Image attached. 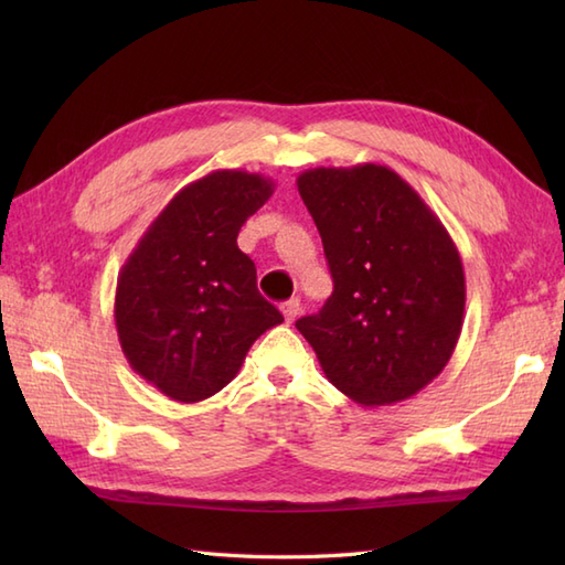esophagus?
<instances>
[{
    "mask_svg": "<svg viewBox=\"0 0 565 565\" xmlns=\"http://www.w3.org/2000/svg\"><path fill=\"white\" fill-rule=\"evenodd\" d=\"M298 310H301V301H298V298H291V301L281 303V313L286 318V322H294L296 316H298Z\"/></svg>",
    "mask_w": 565,
    "mask_h": 565,
    "instance_id": "esophagus-1",
    "label": "esophagus"
}]
</instances>
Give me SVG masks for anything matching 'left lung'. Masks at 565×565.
<instances>
[{"label":"left lung","instance_id":"8db88e82","mask_svg":"<svg viewBox=\"0 0 565 565\" xmlns=\"http://www.w3.org/2000/svg\"><path fill=\"white\" fill-rule=\"evenodd\" d=\"M332 274V296L296 320L326 376L362 405L435 381L463 326V264L447 227L386 164L316 167L296 179Z\"/></svg>","mask_w":565,"mask_h":565}]
</instances>
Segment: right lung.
Returning <instances> with one entry per match:
<instances>
[{"instance_id":"obj_1","label":"right lung","mask_w":565,"mask_h":565,"mask_svg":"<svg viewBox=\"0 0 565 565\" xmlns=\"http://www.w3.org/2000/svg\"><path fill=\"white\" fill-rule=\"evenodd\" d=\"M274 194L269 177L215 170L186 184L118 271L114 318L130 369L177 403L231 383L284 316L257 291L237 233Z\"/></svg>"}]
</instances>
